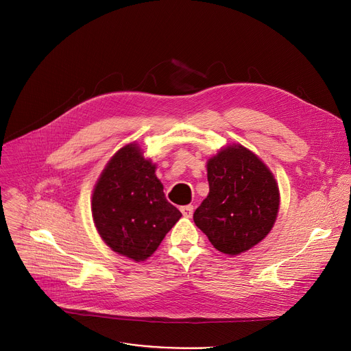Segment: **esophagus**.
I'll use <instances>...</instances> for the list:
<instances>
[{
	"label": "esophagus",
	"mask_w": 351,
	"mask_h": 351,
	"mask_svg": "<svg viewBox=\"0 0 351 351\" xmlns=\"http://www.w3.org/2000/svg\"><path fill=\"white\" fill-rule=\"evenodd\" d=\"M180 212H182V215L185 216V217H192V215H193V206H192V205L182 206V208H180Z\"/></svg>",
	"instance_id": "34e87169"
}]
</instances>
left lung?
I'll return each instance as SVG.
<instances>
[{
    "label": "left lung",
    "instance_id": "1",
    "mask_svg": "<svg viewBox=\"0 0 351 351\" xmlns=\"http://www.w3.org/2000/svg\"><path fill=\"white\" fill-rule=\"evenodd\" d=\"M209 195L195 210V225L215 249L237 256L271 230L280 206L279 185L266 163L241 143L208 159Z\"/></svg>",
    "mask_w": 351,
    "mask_h": 351
}]
</instances>
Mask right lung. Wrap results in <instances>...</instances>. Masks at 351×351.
I'll use <instances>...</instances> for the list:
<instances>
[{
  "label": "right lung",
  "instance_id": "add662e5",
  "mask_svg": "<svg viewBox=\"0 0 351 351\" xmlns=\"http://www.w3.org/2000/svg\"><path fill=\"white\" fill-rule=\"evenodd\" d=\"M155 169L131 142L109 159L92 192V219L101 239L135 262L152 256L182 216L166 200Z\"/></svg>",
  "mask_w": 351,
  "mask_h": 351
}]
</instances>
